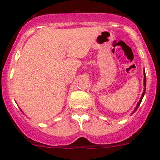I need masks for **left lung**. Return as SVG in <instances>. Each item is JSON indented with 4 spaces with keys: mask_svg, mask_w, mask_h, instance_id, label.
<instances>
[{
    "mask_svg": "<svg viewBox=\"0 0 160 160\" xmlns=\"http://www.w3.org/2000/svg\"><path fill=\"white\" fill-rule=\"evenodd\" d=\"M143 85H144V86H146V76H145V72H144V78H143ZM144 94H145V88H144V90H143V93H142V96H141V98H140V102H139L138 103H137V106H136V108H135V109H134V112H135V111H136V110H137V109H138V107L140 106V103H141L142 100H143V96H144Z\"/></svg>",
    "mask_w": 160,
    "mask_h": 160,
    "instance_id": "left-lung-1",
    "label": "left lung"
}]
</instances>
